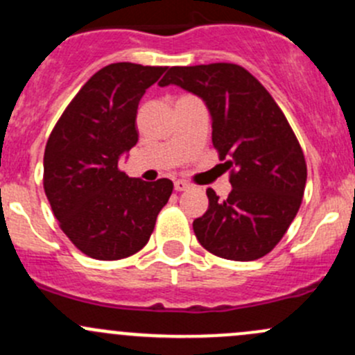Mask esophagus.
Instances as JSON below:
<instances>
[{"instance_id":"34e87169","label":"esophagus","mask_w":355,"mask_h":355,"mask_svg":"<svg viewBox=\"0 0 355 355\" xmlns=\"http://www.w3.org/2000/svg\"><path fill=\"white\" fill-rule=\"evenodd\" d=\"M187 189H189L187 182H184V180H177V182H175V191H177V192L187 191Z\"/></svg>"}]
</instances>
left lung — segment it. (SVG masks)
I'll list each match as a JSON object with an SVG mask.
<instances>
[{"label": "left lung", "mask_w": 355, "mask_h": 355, "mask_svg": "<svg viewBox=\"0 0 355 355\" xmlns=\"http://www.w3.org/2000/svg\"><path fill=\"white\" fill-rule=\"evenodd\" d=\"M175 84L206 103L213 146L230 168L232 192L194 220L199 244L232 261L266 256L288 230L302 202L307 166L295 134L270 92L234 63L171 67L161 87Z\"/></svg>", "instance_id": "left-lung-1"}]
</instances>
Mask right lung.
<instances>
[{
  "mask_svg": "<svg viewBox=\"0 0 355 355\" xmlns=\"http://www.w3.org/2000/svg\"><path fill=\"white\" fill-rule=\"evenodd\" d=\"M166 67L111 63L77 92L44 151V192L60 227L92 259L139 252L155 230L173 182L130 178L118 161L139 141V101Z\"/></svg>",
  "mask_w": 355,
  "mask_h": 355,
  "instance_id": "obj_1",
  "label": "right lung"
}]
</instances>
